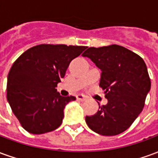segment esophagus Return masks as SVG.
Masks as SVG:
<instances>
[{"instance_id":"34e87169","label":"esophagus","mask_w":158,"mask_h":158,"mask_svg":"<svg viewBox=\"0 0 158 158\" xmlns=\"http://www.w3.org/2000/svg\"><path fill=\"white\" fill-rule=\"evenodd\" d=\"M76 98L79 100V101H81V102H84V101L87 100V97H86L85 95H83V94H79V95H77V96H76Z\"/></svg>"}]
</instances>
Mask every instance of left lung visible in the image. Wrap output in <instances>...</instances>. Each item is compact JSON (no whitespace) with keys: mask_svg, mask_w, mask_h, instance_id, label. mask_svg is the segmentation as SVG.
<instances>
[{"mask_svg":"<svg viewBox=\"0 0 158 158\" xmlns=\"http://www.w3.org/2000/svg\"><path fill=\"white\" fill-rule=\"evenodd\" d=\"M82 56L101 69L100 86L107 99L96 114L85 117L87 125L102 135L123 133L141 113L151 89L146 63L135 52L118 45L89 47Z\"/></svg>","mask_w":158,"mask_h":158,"instance_id":"obj_1","label":"left lung"}]
</instances>
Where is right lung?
<instances>
[{
  "mask_svg": "<svg viewBox=\"0 0 158 158\" xmlns=\"http://www.w3.org/2000/svg\"><path fill=\"white\" fill-rule=\"evenodd\" d=\"M86 48L42 44L27 50L12 64L7 76L6 98L28 132L40 135L61 125L66 105L76 98L62 96L56 87L71 61Z\"/></svg>",
  "mask_w": 158,
  "mask_h": 158,
  "instance_id": "right-lung-1",
  "label": "right lung"
}]
</instances>
